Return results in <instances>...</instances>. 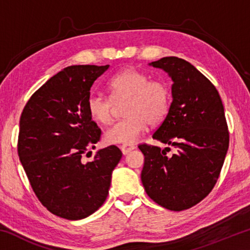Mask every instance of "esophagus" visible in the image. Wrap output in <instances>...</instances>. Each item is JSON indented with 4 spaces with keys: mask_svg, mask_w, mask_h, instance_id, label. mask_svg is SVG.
<instances>
[{
    "mask_svg": "<svg viewBox=\"0 0 250 250\" xmlns=\"http://www.w3.org/2000/svg\"><path fill=\"white\" fill-rule=\"evenodd\" d=\"M134 149H135V146H133V145H122L120 146V150H121V152L125 155L128 154L129 152H131V151L134 150Z\"/></svg>",
    "mask_w": 250,
    "mask_h": 250,
    "instance_id": "1",
    "label": "esophagus"
}]
</instances>
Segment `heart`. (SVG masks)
I'll return each instance as SVG.
<instances>
[{"mask_svg":"<svg viewBox=\"0 0 250 250\" xmlns=\"http://www.w3.org/2000/svg\"><path fill=\"white\" fill-rule=\"evenodd\" d=\"M110 98L97 92L88 96L86 108L92 120L107 125L111 120L113 101L126 100L125 119L117 121L105 130L104 139L108 145H132L146 130L155 125L168 112L171 92L167 84L135 68H125L113 75L108 82Z\"/></svg>","mask_w":250,"mask_h":250,"instance_id":"1","label":"heart"}]
</instances>
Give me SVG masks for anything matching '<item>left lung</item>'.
<instances>
[{
	"label": "left lung",
	"mask_w": 250,
	"mask_h": 250,
	"mask_svg": "<svg viewBox=\"0 0 250 250\" xmlns=\"http://www.w3.org/2000/svg\"><path fill=\"white\" fill-rule=\"evenodd\" d=\"M173 80L172 104L153 139L174 146L142 143L141 181L147 195L170 210L191 208L208 195L221 174L229 132L221 96L213 83L188 62L174 56L152 62Z\"/></svg>",
	"instance_id": "left-lung-1"
}]
</instances>
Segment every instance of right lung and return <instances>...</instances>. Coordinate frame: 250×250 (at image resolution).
<instances>
[{"label":"right lung","instance_id":"obj_1","mask_svg":"<svg viewBox=\"0 0 250 250\" xmlns=\"http://www.w3.org/2000/svg\"><path fill=\"white\" fill-rule=\"evenodd\" d=\"M108 68L66 67L34 92L21 115L18 153L29 184L50 213L69 221L88 217L104 204L122 156L110 146L91 162L82 159L100 140L86 103L92 83Z\"/></svg>","mask_w":250,"mask_h":250}]
</instances>
